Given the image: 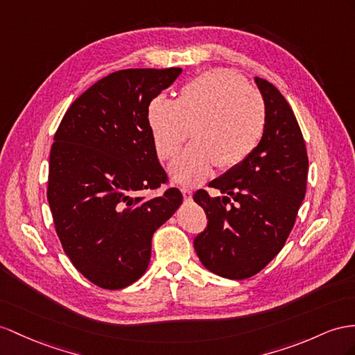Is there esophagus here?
Wrapping results in <instances>:
<instances>
[{
    "label": "esophagus",
    "instance_id": "1",
    "mask_svg": "<svg viewBox=\"0 0 355 355\" xmlns=\"http://www.w3.org/2000/svg\"><path fill=\"white\" fill-rule=\"evenodd\" d=\"M181 193H183V198H184V201H186V202H189L190 199H192V190H189V189H181Z\"/></svg>",
    "mask_w": 355,
    "mask_h": 355
}]
</instances>
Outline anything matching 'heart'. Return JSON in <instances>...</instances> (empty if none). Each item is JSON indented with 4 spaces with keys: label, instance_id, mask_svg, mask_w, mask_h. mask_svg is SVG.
Instances as JSON below:
<instances>
[{
    "label": "heart",
    "instance_id": "heart-1",
    "mask_svg": "<svg viewBox=\"0 0 355 355\" xmlns=\"http://www.w3.org/2000/svg\"><path fill=\"white\" fill-rule=\"evenodd\" d=\"M151 141L160 159L178 151L189 127L193 141L171 162L169 175L181 186H196L219 169L239 166L257 150L266 132L267 109L258 91L235 71L217 69L199 75L147 107Z\"/></svg>",
    "mask_w": 355,
    "mask_h": 355
}]
</instances>
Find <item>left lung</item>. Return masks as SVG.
I'll list each match as a JSON object with an SVG mask.
<instances>
[{
  "instance_id": "obj_1",
  "label": "left lung",
  "mask_w": 355,
  "mask_h": 355,
  "mask_svg": "<svg viewBox=\"0 0 355 355\" xmlns=\"http://www.w3.org/2000/svg\"><path fill=\"white\" fill-rule=\"evenodd\" d=\"M255 84L267 109L259 145L211 181L222 198L193 195L208 219L193 240L196 255L207 270L232 280L252 277L277 255L306 195L309 160L293 109L268 80L257 76Z\"/></svg>"
}]
</instances>
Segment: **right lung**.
Segmentation results:
<instances>
[{
    "instance_id": "1",
    "label": "right lung",
    "mask_w": 355,
    "mask_h": 355,
    "mask_svg": "<svg viewBox=\"0 0 355 355\" xmlns=\"http://www.w3.org/2000/svg\"><path fill=\"white\" fill-rule=\"evenodd\" d=\"M181 71H114L70 105L53 136L48 180L53 223L71 264L100 288H125L147 271L153 234L183 201L175 187L142 195L166 181L147 107Z\"/></svg>"
}]
</instances>
